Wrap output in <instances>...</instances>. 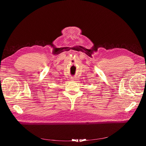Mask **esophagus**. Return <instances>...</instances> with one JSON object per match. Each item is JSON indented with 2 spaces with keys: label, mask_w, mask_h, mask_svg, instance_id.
<instances>
[{
  "label": "esophagus",
  "mask_w": 146,
  "mask_h": 146,
  "mask_svg": "<svg viewBox=\"0 0 146 146\" xmlns=\"http://www.w3.org/2000/svg\"><path fill=\"white\" fill-rule=\"evenodd\" d=\"M70 80H76V77H71V78H70Z\"/></svg>",
  "instance_id": "obj_1"
}]
</instances>
